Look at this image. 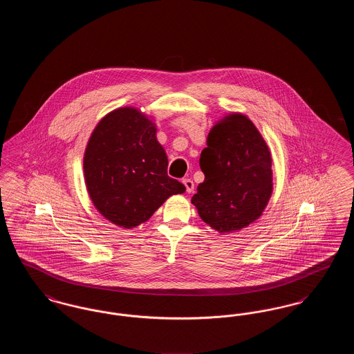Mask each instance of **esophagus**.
<instances>
[{
	"mask_svg": "<svg viewBox=\"0 0 354 354\" xmlns=\"http://www.w3.org/2000/svg\"><path fill=\"white\" fill-rule=\"evenodd\" d=\"M183 185H185V191L188 192V194H191V192H194V188H195V185H194V182L191 180V179H188V178H185L183 180Z\"/></svg>",
	"mask_w": 354,
	"mask_h": 354,
	"instance_id": "esophagus-1",
	"label": "esophagus"
}]
</instances>
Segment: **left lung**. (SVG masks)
Wrapping results in <instances>:
<instances>
[{
  "mask_svg": "<svg viewBox=\"0 0 354 354\" xmlns=\"http://www.w3.org/2000/svg\"><path fill=\"white\" fill-rule=\"evenodd\" d=\"M199 163L204 182L191 203L204 223L225 234L261 216L273 189L272 156L251 119L234 113L219 120Z\"/></svg>",
  "mask_w": 354,
  "mask_h": 354,
  "instance_id": "1",
  "label": "left lung"
}]
</instances>
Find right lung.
Returning a JSON list of instances; mask_svg holds the SVG:
<instances>
[{
	"label": "right lung",
	"instance_id": "obj_1",
	"mask_svg": "<svg viewBox=\"0 0 354 354\" xmlns=\"http://www.w3.org/2000/svg\"><path fill=\"white\" fill-rule=\"evenodd\" d=\"M156 126L134 107H120L94 129L84 156L86 188L102 216L123 228L150 219L185 185L167 175Z\"/></svg>",
	"mask_w": 354,
	"mask_h": 354
}]
</instances>
